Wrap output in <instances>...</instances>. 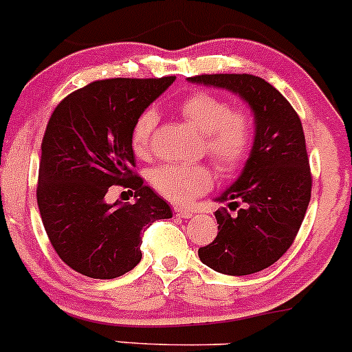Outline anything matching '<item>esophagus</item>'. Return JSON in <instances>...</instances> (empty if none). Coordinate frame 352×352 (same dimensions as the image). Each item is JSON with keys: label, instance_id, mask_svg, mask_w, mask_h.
Masks as SVG:
<instances>
[{"label": "esophagus", "instance_id": "1", "mask_svg": "<svg viewBox=\"0 0 352 352\" xmlns=\"http://www.w3.org/2000/svg\"><path fill=\"white\" fill-rule=\"evenodd\" d=\"M175 212L177 217H181V219H190V217H193V212H190V210L186 208H181V206H176Z\"/></svg>", "mask_w": 352, "mask_h": 352}]
</instances>
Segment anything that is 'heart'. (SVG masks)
Listing matches in <instances>:
<instances>
[{"label": "heart", "mask_w": 352, "mask_h": 352, "mask_svg": "<svg viewBox=\"0 0 352 352\" xmlns=\"http://www.w3.org/2000/svg\"><path fill=\"white\" fill-rule=\"evenodd\" d=\"M179 113L205 137V152L219 171L230 175L248 161L254 144V122L248 111L230 108L226 100L210 93H195L179 104ZM157 118V111L147 108L133 123L130 144L139 157L149 154ZM149 181L168 200L186 203L210 190L213 176L205 166L162 164L149 173Z\"/></svg>", "instance_id": "b5f03b06"}]
</instances>
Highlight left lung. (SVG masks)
Segmentation results:
<instances>
[{
  "mask_svg": "<svg viewBox=\"0 0 352 352\" xmlns=\"http://www.w3.org/2000/svg\"><path fill=\"white\" fill-rule=\"evenodd\" d=\"M197 85L239 95L254 113V144L241 176L215 201L237 208L217 210L219 234L198 249L201 263L217 273L244 276L276 263L289 249L305 217L311 175L302 122L276 88L252 74H201Z\"/></svg>",
  "mask_w": 352,
  "mask_h": 352,
  "instance_id": "1",
  "label": "left lung"
}]
</instances>
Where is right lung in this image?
Wrapping results in <instances>:
<instances>
[{"instance_id": "add662e5", "label": "right lung", "mask_w": 352, "mask_h": 352, "mask_svg": "<svg viewBox=\"0 0 352 352\" xmlns=\"http://www.w3.org/2000/svg\"><path fill=\"white\" fill-rule=\"evenodd\" d=\"M175 76L95 81L64 98L47 123L37 203L49 241L78 273L111 280L142 259V230L171 219V206L133 173V123ZM120 184L133 204L106 203Z\"/></svg>"}]
</instances>
